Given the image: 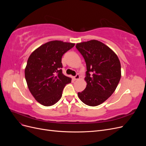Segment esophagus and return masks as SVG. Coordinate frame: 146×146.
Returning a JSON list of instances; mask_svg holds the SVG:
<instances>
[{"label": "esophagus", "instance_id": "1", "mask_svg": "<svg viewBox=\"0 0 146 146\" xmlns=\"http://www.w3.org/2000/svg\"><path fill=\"white\" fill-rule=\"evenodd\" d=\"M74 80H78V79L80 78V75H79L78 74H76V76L74 77Z\"/></svg>", "mask_w": 146, "mask_h": 146}]
</instances>
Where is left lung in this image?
<instances>
[{
	"instance_id": "left-lung-1",
	"label": "left lung",
	"mask_w": 146,
	"mask_h": 146,
	"mask_svg": "<svg viewBox=\"0 0 146 146\" xmlns=\"http://www.w3.org/2000/svg\"><path fill=\"white\" fill-rule=\"evenodd\" d=\"M77 49L85 59L86 87L78 96L91 107L108 99L116 89L121 77V67L117 56L100 41L91 40L78 43Z\"/></svg>"
}]
</instances>
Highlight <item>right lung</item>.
Here are the masks:
<instances>
[{
    "instance_id": "1",
    "label": "right lung",
    "mask_w": 146,
    "mask_h": 146,
    "mask_svg": "<svg viewBox=\"0 0 146 146\" xmlns=\"http://www.w3.org/2000/svg\"><path fill=\"white\" fill-rule=\"evenodd\" d=\"M74 43L52 41L44 44L29 56L25 77L34 98L44 106H52L62 96L66 84L71 78L62 72L61 58L72 48Z\"/></svg>"
}]
</instances>
